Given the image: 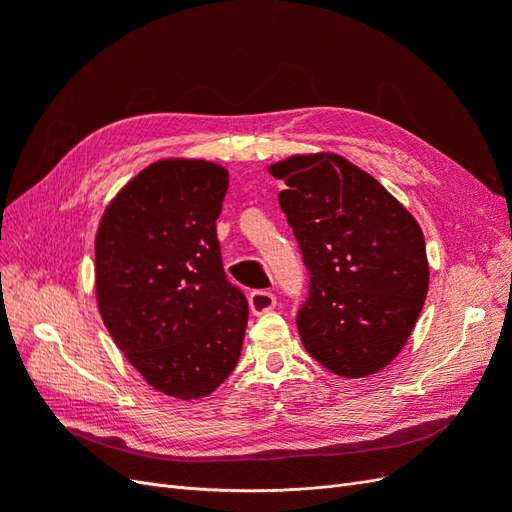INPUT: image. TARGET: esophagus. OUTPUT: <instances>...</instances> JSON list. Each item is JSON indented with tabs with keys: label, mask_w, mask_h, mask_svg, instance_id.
<instances>
[{
	"label": "esophagus",
	"mask_w": 512,
	"mask_h": 512,
	"mask_svg": "<svg viewBox=\"0 0 512 512\" xmlns=\"http://www.w3.org/2000/svg\"><path fill=\"white\" fill-rule=\"evenodd\" d=\"M275 303H277L275 294L269 292V290H254L250 294V309H252V314H256V316L265 314V312H271V309L275 307Z\"/></svg>",
	"instance_id": "esophagus-1"
}]
</instances>
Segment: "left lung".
<instances>
[{
	"label": "left lung",
	"mask_w": 512,
	"mask_h": 512,
	"mask_svg": "<svg viewBox=\"0 0 512 512\" xmlns=\"http://www.w3.org/2000/svg\"><path fill=\"white\" fill-rule=\"evenodd\" d=\"M309 273L297 314L305 350L363 378L389 365L421 314L429 267L421 226L382 185L333 153L271 166Z\"/></svg>",
	"instance_id": "left-lung-1"
}]
</instances>
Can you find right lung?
<instances>
[{
	"label": "right lung",
	"mask_w": 512,
	"mask_h": 512,
	"mask_svg": "<svg viewBox=\"0 0 512 512\" xmlns=\"http://www.w3.org/2000/svg\"><path fill=\"white\" fill-rule=\"evenodd\" d=\"M226 190L218 164L156 162L117 194L96 237L108 333L147 384L185 401L232 374L250 314L222 265L215 220Z\"/></svg>",
	"instance_id": "1"
}]
</instances>
